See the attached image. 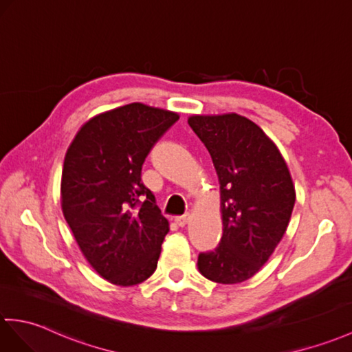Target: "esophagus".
Returning a JSON list of instances; mask_svg holds the SVG:
<instances>
[{"mask_svg": "<svg viewBox=\"0 0 352 352\" xmlns=\"http://www.w3.org/2000/svg\"><path fill=\"white\" fill-rule=\"evenodd\" d=\"M192 219V214L190 213H184L183 216H177L175 217V222L178 226H186L187 223H189V220Z\"/></svg>", "mask_w": 352, "mask_h": 352, "instance_id": "obj_1", "label": "esophagus"}]
</instances>
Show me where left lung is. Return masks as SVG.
Listing matches in <instances>:
<instances>
[{"mask_svg":"<svg viewBox=\"0 0 352 352\" xmlns=\"http://www.w3.org/2000/svg\"><path fill=\"white\" fill-rule=\"evenodd\" d=\"M207 146L220 184L223 235L213 252L199 253L208 280L241 283L263 267L287 232L296 187L287 162L264 130L239 113L187 120Z\"/></svg>","mask_w":352,"mask_h":352,"instance_id":"left-lung-1","label":"left lung"}]
</instances>
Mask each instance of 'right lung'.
<instances>
[{
  "label": "right lung",
  "instance_id": "add662e5",
  "mask_svg": "<svg viewBox=\"0 0 352 352\" xmlns=\"http://www.w3.org/2000/svg\"><path fill=\"white\" fill-rule=\"evenodd\" d=\"M179 118L130 103L88 120L64 157L61 208L82 255L118 287L156 272L169 222L141 182L145 157Z\"/></svg>",
  "mask_w": 352,
  "mask_h": 352
}]
</instances>
